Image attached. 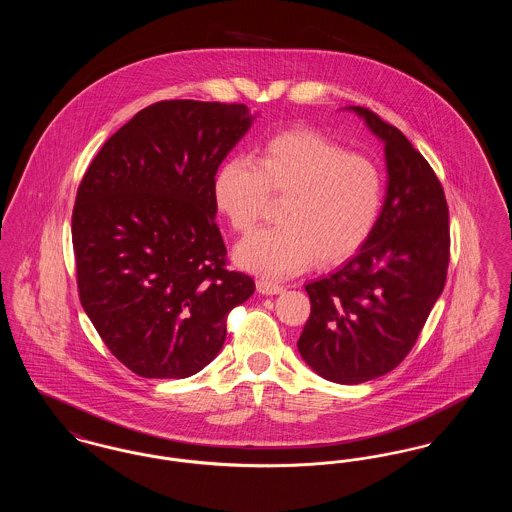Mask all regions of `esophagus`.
<instances>
[{"instance_id": "34e87169", "label": "esophagus", "mask_w": 512, "mask_h": 512, "mask_svg": "<svg viewBox=\"0 0 512 512\" xmlns=\"http://www.w3.org/2000/svg\"><path fill=\"white\" fill-rule=\"evenodd\" d=\"M257 290L263 293V295H276V293L284 292V286H280V284H276V282H270V280L261 278V280H257Z\"/></svg>"}]
</instances>
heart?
I'll list each match as a JSON object with an SVG mask.
<instances>
[{"instance_id":"1","label":"heart","mask_w":512,"mask_h":512,"mask_svg":"<svg viewBox=\"0 0 512 512\" xmlns=\"http://www.w3.org/2000/svg\"><path fill=\"white\" fill-rule=\"evenodd\" d=\"M213 194L234 232H249L270 195L284 197L282 224L261 228L236 249L242 267L284 278L311 265H340L368 242L386 199L382 169L326 136L295 128L267 140L257 163L232 157L215 174Z\"/></svg>"}]
</instances>
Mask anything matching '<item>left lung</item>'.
Instances as JSON below:
<instances>
[{
	"instance_id": "8db88e82",
	"label": "left lung",
	"mask_w": 512,
	"mask_h": 512,
	"mask_svg": "<svg viewBox=\"0 0 512 512\" xmlns=\"http://www.w3.org/2000/svg\"><path fill=\"white\" fill-rule=\"evenodd\" d=\"M353 111L386 142L388 194L361 251L305 286L311 315L297 341L305 363L338 384L384 376L411 353L443 292L451 255L449 209L430 163L374 111Z\"/></svg>"
}]
</instances>
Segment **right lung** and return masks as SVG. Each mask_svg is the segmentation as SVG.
Wrapping results in <instances>:
<instances>
[{
    "instance_id": "right-lung-1",
    "label": "right lung",
    "mask_w": 512,
    "mask_h": 512,
    "mask_svg": "<svg viewBox=\"0 0 512 512\" xmlns=\"http://www.w3.org/2000/svg\"><path fill=\"white\" fill-rule=\"evenodd\" d=\"M253 117L244 103L165 99L99 149L73 209L78 297L107 349L142 378H188L255 292L228 268L215 174Z\"/></svg>"
}]
</instances>
